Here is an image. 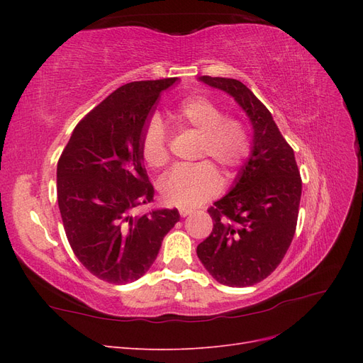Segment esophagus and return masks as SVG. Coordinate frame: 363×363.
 I'll list each match as a JSON object with an SVG mask.
<instances>
[{
    "label": "esophagus",
    "mask_w": 363,
    "mask_h": 363,
    "mask_svg": "<svg viewBox=\"0 0 363 363\" xmlns=\"http://www.w3.org/2000/svg\"><path fill=\"white\" fill-rule=\"evenodd\" d=\"M179 212H180V216H183V218H184V216H188V215H191V213H192L194 211H192V208H189V207H182Z\"/></svg>",
    "instance_id": "esophagus-1"
}]
</instances>
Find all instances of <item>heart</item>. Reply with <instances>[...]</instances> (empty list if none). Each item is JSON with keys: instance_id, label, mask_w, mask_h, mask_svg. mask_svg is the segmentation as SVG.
<instances>
[{"instance_id": "obj_1", "label": "heart", "mask_w": 363, "mask_h": 363, "mask_svg": "<svg viewBox=\"0 0 363 363\" xmlns=\"http://www.w3.org/2000/svg\"><path fill=\"white\" fill-rule=\"evenodd\" d=\"M175 123L201 135L199 159L212 157L227 171L238 168L250 152V136L236 118H224L223 108L206 96H189L174 112ZM142 156L152 168H163L169 162L168 136L159 116H152L144 130ZM221 179L211 162H200L192 168H177L162 179L159 189L163 200L174 206H199L219 191Z\"/></svg>"}]
</instances>
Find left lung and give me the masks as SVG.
<instances>
[{
    "mask_svg": "<svg viewBox=\"0 0 363 363\" xmlns=\"http://www.w3.org/2000/svg\"><path fill=\"white\" fill-rule=\"evenodd\" d=\"M199 80L233 96L250 118L252 145L233 188L207 211L213 228L196 255L221 284L252 286L280 265L292 242L301 199L300 171L272 115L244 83L208 75Z\"/></svg>",
    "mask_w": 363,
    "mask_h": 363,
    "instance_id": "left-lung-1",
    "label": "left lung"
}]
</instances>
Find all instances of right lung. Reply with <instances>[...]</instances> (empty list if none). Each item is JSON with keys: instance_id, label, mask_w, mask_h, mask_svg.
Instances as JSON below:
<instances>
[{"instance_id": "add662e5", "label": "right lung", "mask_w": 363, "mask_h": 363, "mask_svg": "<svg viewBox=\"0 0 363 363\" xmlns=\"http://www.w3.org/2000/svg\"><path fill=\"white\" fill-rule=\"evenodd\" d=\"M179 79L118 87L87 113L57 163V201L69 245L83 267L108 283L140 279L180 219L177 208L136 215L155 188L140 144L156 101Z\"/></svg>"}]
</instances>
